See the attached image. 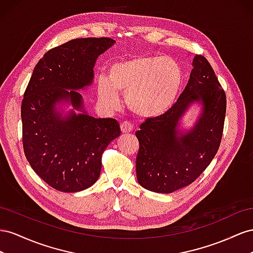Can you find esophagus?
I'll use <instances>...</instances> for the list:
<instances>
[{
  "label": "esophagus",
  "instance_id": "esophagus-1",
  "mask_svg": "<svg viewBox=\"0 0 253 253\" xmlns=\"http://www.w3.org/2000/svg\"><path fill=\"white\" fill-rule=\"evenodd\" d=\"M132 130H133V126L129 122L125 121V122H123L122 124H121V131L123 133H128V132H130Z\"/></svg>",
  "mask_w": 253,
  "mask_h": 253
}]
</instances>
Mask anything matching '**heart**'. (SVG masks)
I'll return each instance as SVG.
<instances>
[{
	"label": "heart",
	"mask_w": 253,
	"mask_h": 253,
	"mask_svg": "<svg viewBox=\"0 0 253 253\" xmlns=\"http://www.w3.org/2000/svg\"><path fill=\"white\" fill-rule=\"evenodd\" d=\"M182 84V71L170 58L134 56L112 63L108 77H99L98 98L106 107L120 105L119 92L126 93V103L134 114L158 118L174 104Z\"/></svg>",
	"instance_id": "b5f03b06"
}]
</instances>
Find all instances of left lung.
Segmentation results:
<instances>
[{
  "mask_svg": "<svg viewBox=\"0 0 253 253\" xmlns=\"http://www.w3.org/2000/svg\"><path fill=\"white\" fill-rule=\"evenodd\" d=\"M182 94L169 111L147 119L135 132L140 148L135 160L144 189L169 194L191 184L211 163L222 136L227 99L211 64L196 55ZM194 103L201 112L190 129L179 121Z\"/></svg>",
  "mask_w": 253,
  "mask_h": 253,
  "instance_id": "1",
  "label": "left lung"
}]
</instances>
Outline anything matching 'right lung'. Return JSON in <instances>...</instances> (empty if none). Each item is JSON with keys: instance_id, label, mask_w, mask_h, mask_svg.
<instances>
[{"instance_id": "add662e5", "label": "right lung", "mask_w": 253, "mask_h": 253, "mask_svg": "<svg viewBox=\"0 0 253 253\" xmlns=\"http://www.w3.org/2000/svg\"><path fill=\"white\" fill-rule=\"evenodd\" d=\"M114 43L70 40L49 49L33 71L21 105L24 154L36 174L57 191L74 193L94 184L105 148L121 134L117 120L89 115L78 92L92 84L98 56ZM68 105L72 109L63 114Z\"/></svg>"}]
</instances>
